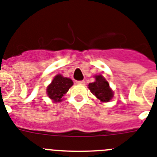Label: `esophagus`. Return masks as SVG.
Listing matches in <instances>:
<instances>
[{
  "label": "esophagus",
  "mask_w": 157,
  "mask_h": 157,
  "mask_svg": "<svg viewBox=\"0 0 157 157\" xmlns=\"http://www.w3.org/2000/svg\"><path fill=\"white\" fill-rule=\"evenodd\" d=\"M75 82L77 84H79V85H84V84H85V81H84V80H81V81H76Z\"/></svg>",
  "instance_id": "obj_1"
}]
</instances>
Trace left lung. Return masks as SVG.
Segmentation results:
<instances>
[{"label":"left lung","instance_id":"left-lung-1","mask_svg":"<svg viewBox=\"0 0 157 157\" xmlns=\"http://www.w3.org/2000/svg\"><path fill=\"white\" fill-rule=\"evenodd\" d=\"M88 87L94 96L102 102H109L113 97V91L109 87V83L102 75L95 76V82L89 83Z\"/></svg>","mask_w":157,"mask_h":157}]
</instances>
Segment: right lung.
Returning a JSON list of instances; mask_svg holds the SVG:
<instances>
[{
    "instance_id": "right-lung-1",
    "label": "right lung",
    "mask_w": 157,
    "mask_h": 157,
    "mask_svg": "<svg viewBox=\"0 0 157 157\" xmlns=\"http://www.w3.org/2000/svg\"><path fill=\"white\" fill-rule=\"evenodd\" d=\"M73 85L71 78L63 77L58 75L54 77L52 82L47 87V94L54 102H60L62 98L68 91L69 88Z\"/></svg>"
}]
</instances>
